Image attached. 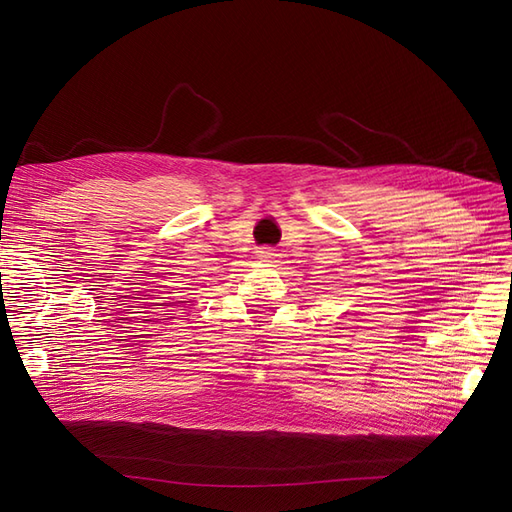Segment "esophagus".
Returning <instances> with one entry per match:
<instances>
[{"instance_id":"esophagus-1","label":"esophagus","mask_w":512,"mask_h":512,"mask_svg":"<svg viewBox=\"0 0 512 512\" xmlns=\"http://www.w3.org/2000/svg\"><path fill=\"white\" fill-rule=\"evenodd\" d=\"M260 260H262V262H275V260H277V254L271 252V250H262V252H260Z\"/></svg>"}]
</instances>
